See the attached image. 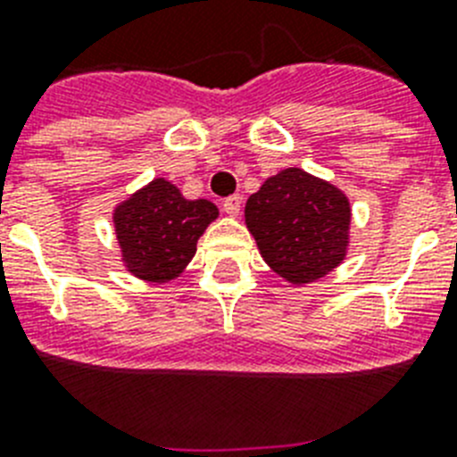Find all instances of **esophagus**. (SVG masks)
I'll return each mask as SVG.
<instances>
[{
  "mask_svg": "<svg viewBox=\"0 0 457 457\" xmlns=\"http://www.w3.org/2000/svg\"><path fill=\"white\" fill-rule=\"evenodd\" d=\"M240 210H242V199L237 196V194L236 196H228V199L224 201V212L228 217H237L240 215Z\"/></svg>",
  "mask_w": 457,
  "mask_h": 457,
  "instance_id": "obj_1",
  "label": "esophagus"
}]
</instances>
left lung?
I'll list each match as a JSON object with an SVG mask.
<instances>
[{
	"instance_id": "left-lung-1",
	"label": "left lung",
	"mask_w": 457,
	"mask_h": 457,
	"mask_svg": "<svg viewBox=\"0 0 457 457\" xmlns=\"http://www.w3.org/2000/svg\"><path fill=\"white\" fill-rule=\"evenodd\" d=\"M245 224L270 270L288 284L306 286L348 256L353 205L329 180L288 167L249 196Z\"/></svg>"
}]
</instances>
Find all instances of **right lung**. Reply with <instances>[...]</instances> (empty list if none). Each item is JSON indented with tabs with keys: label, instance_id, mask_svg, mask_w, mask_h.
Segmentation results:
<instances>
[{
	"label": "right lung",
	"instance_id": "add662e5",
	"mask_svg": "<svg viewBox=\"0 0 457 457\" xmlns=\"http://www.w3.org/2000/svg\"><path fill=\"white\" fill-rule=\"evenodd\" d=\"M217 217L212 201L185 199L167 179H153L112 210L120 263L144 284H169L185 272L196 242Z\"/></svg>",
	"mask_w": 457,
	"mask_h": 457
}]
</instances>
